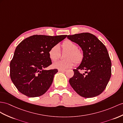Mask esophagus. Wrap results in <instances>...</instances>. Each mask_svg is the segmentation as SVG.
Wrapping results in <instances>:
<instances>
[{
  "mask_svg": "<svg viewBox=\"0 0 123 123\" xmlns=\"http://www.w3.org/2000/svg\"><path fill=\"white\" fill-rule=\"evenodd\" d=\"M58 71H59V72H65V71H67V70H59Z\"/></svg>",
  "mask_w": 123,
  "mask_h": 123,
  "instance_id": "esophagus-1",
  "label": "esophagus"
}]
</instances>
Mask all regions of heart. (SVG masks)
<instances>
[{
  "instance_id": "b5f03b06",
  "label": "heart",
  "mask_w": 123,
  "mask_h": 123,
  "mask_svg": "<svg viewBox=\"0 0 123 123\" xmlns=\"http://www.w3.org/2000/svg\"><path fill=\"white\" fill-rule=\"evenodd\" d=\"M62 49L64 51H67L64 55V60L56 61L53 63V67L59 70H64L70 68L76 63H80L83 58V53L80 50L77 48V46L75 43L70 40H66L63 43ZM49 56L52 61H56L60 55V50L59 46L56 45L52 46L50 49Z\"/></svg>"
}]
</instances>
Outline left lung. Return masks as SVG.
<instances>
[{
  "instance_id": "8db88e82",
  "label": "left lung",
  "mask_w": 123,
  "mask_h": 123,
  "mask_svg": "<svg viewBox=\"0 0 123 123\" xmlns=\"http://www.w3.org/2000/svg\"><path fill=\"white\" fill-rule=\"evenodd\" d=\"M68 39L78 44L83 50V58L74 75L69 80L71 86L80 96L92 98L101 93L111 76V61L104 44L94 35L82 33L68 35ZM78 69L85 70L81 74Z\"/></svg>"
}]
</instances>
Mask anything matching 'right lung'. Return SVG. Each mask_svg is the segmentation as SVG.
<instances>
[{"label":"right lung","mask_w":123,"mask_h":123,"mask_svg":"<svg viewBox=\"0 0 123 123\" xmlns=\"http://www.w3.org/2000/svg\"><path fill=\"white\" fill-rule=\"evenodd\" d=\"M67 36L35 35L18 44L10 64V75L12 83L21 93L36 97L48 90L58 72L57 69H45L52 64L49 51Z\"/></svg>","instance_id":"1"}]
</instances>
